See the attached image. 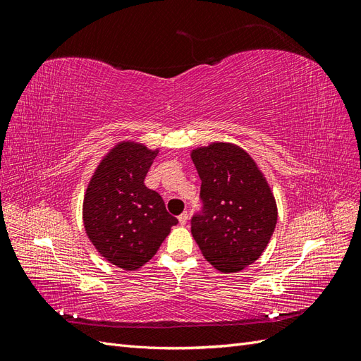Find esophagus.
Segmentation results:
<instances>
[{"instance_id":"obj_1","label":"esophagus","mask_w":361,"mask_h":361,"mask_svg":"<svg viewBox=\"0 0 361 361\" xmlns=\"http://www.w3.org/2000/svg\"><path fill=\"white\" fill-rule=\"evenodd\" d=\"M178 218H179V224L185 226V224H187V221H188V214L187 212H182Z\"/></svg>"}]
</instances>
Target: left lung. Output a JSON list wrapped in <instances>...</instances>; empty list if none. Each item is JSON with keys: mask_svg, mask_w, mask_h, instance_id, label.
<instances>
[{"mask_svg": "<svg viewBox=\"0 0 361 361\" xmlns=\"http://www.w3.org/2000/svg\"><path fill=\"white\" fill-rule=\"evenodd\" d=\"M202 179V214L191 233L204 259L221 272H238L257 260L277 224L274 194L244 149L211 143L191 152Z\"/></svg>", "mask_w": 361, "mask_h": 361, "instance_id": "8db88e82", "label": "left lung"}]
</instances>
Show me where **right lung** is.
<instances>
[{
	"label": "right lung",
	"instance_id": "1",
	"mask_svg": "<svg viewBox=\"0 0 361 361\" xmlns=\"http://www.w3.org/2000/svg\"><path fill=\"white\" fill-rule=\"evenodd\" d=\"M158 155L134 141L117 143L96 167L84 194L82 220L94 248L110 264L135 271L157 255L178 218L145 185Z\"/></svg>",
	"mask_w": 361,
	"mask_h": 361
}]
</instances>
